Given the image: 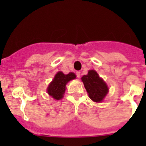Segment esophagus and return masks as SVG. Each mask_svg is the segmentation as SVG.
<instances>
[{
	"label": "esophagus",
	"instance_id": "obj_1",
	"mask_svg": "<svg viewBox=\"0 0 146 146\" xmlns=\"http://www.w3.org/2000/svg\"><path fill=\"white\" fill-rule=\"evenodd\" d=\"M76 76H77L78 78H80V76H81V72H80V71H77V72L76 73Z\"/></svg>",
	"mask_w": 146,
	"mask_h": 146
}]
</instances>
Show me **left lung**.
Returning a JSON list of instances; mask_svg holds the SVG:
<instances>
[{"mask_svg": "<svg viewBox=\"0 0 146 146\" xmlns=\"http://www.w3.org/2000/svg\"><path fill=\"white\" fill-rule=\"evenodd\" d=\"M82 81L93 102H101L108 92V86L95 70H89L87 75L82 76Z\"/></svg>", "mask_w": 146, "mask_h": 146, "instance_id": "1", "label": "left lung"}]
</instances>
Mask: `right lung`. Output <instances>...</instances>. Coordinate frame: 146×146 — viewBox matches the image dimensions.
<instances>
[{
    "label": "right lung",
    "mask_w": 146,
    "mask_h": 146,
    "mask_svg": "<svg viewBox=\"0 0 146 146\" xmlns=\"http://www.w3.org/2000/svg\"><path fill=\"white\" fill-rule=\"evenodd\" d=\"M75 78L76 75L73 73H70L65 75L62 72H58L48 87V93L54 99H61L64 97L63 96L66 90V83L70 80H74Z\"/></svg>",
    "instance_id": "right-lung-1"
}]
</instances>
